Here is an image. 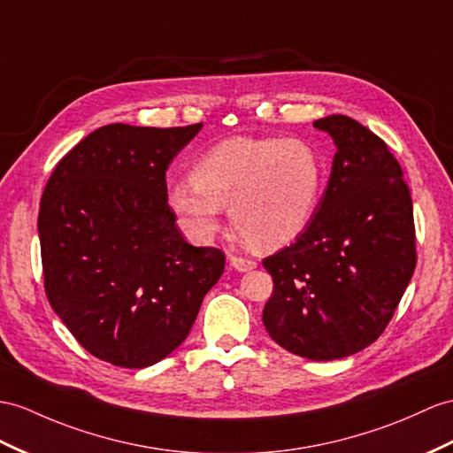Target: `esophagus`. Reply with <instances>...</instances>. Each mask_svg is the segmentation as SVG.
Wrapping results in <instances>:
<instances>
[{
	"label": "esophagus",
	"instance_id": "obj_1",
	"mask_svg": "<svg viewBox=\"0 0 453 453\" xmlns=\"http://www.w3.org/2000/svg\"><path fill=\"white\" fill-rule=\"evenodd\" d=\"M230 265L240 273L244 271H251L257 267V261L256 259H250V257H242V256H230Z\"/></svg>",
	"mask_w": 453,
	"mask_h": 453
}]
</instances>
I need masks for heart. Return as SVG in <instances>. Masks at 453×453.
<instances>
[{
	"instance_id": "heart-1",
	"label": "heart",
	"mask_w": 453,
	"mask_h": 453,
	"mask_svg": "<svg viewBox=\"0 0 453 453\" xmlns=\"http://www.w3.org/2000/svg\"><path fill=\"white\" fill-rule=\"evenodd\" d=\"M323 161L313 146L279 138H228L194 163L190 180L169 190V205L182 230L209 240L219 213L253 250L271 251L300 236L323 192Z\"/></svg>"
}]
</instances>
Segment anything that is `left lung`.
Returning <instances> with one entry per match:
<instances>
[{
    "mask_svg": "<svg viewBox=\"0 0 453 453\" xmlns=\"http://www.w3.org/2000/svg\"><path fill=\"white\" fill-rule=\"evenodd\" d=\"M336 143L315 215L294 244L263 259L273 294L263 325L284 349L333 361L388 326L415 265L413 202L386 142L346 115L313 123Z\"/></svg>",
    "mask_w": 453,
    "mask_h": 453,
    "instance_id": "8db88e82",
    "label": "left lung"
}]
</instances>
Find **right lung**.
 Listing matches in <instances>:
<instances>
[{"instance_id":"obj_1","label":"right lung","mask_w":453,"mask_h":453,"mask_svg":"<svg viewBox=\"0 0 453 453\" xmlns=\"http://www.w3.org/2000/svg\"><path fill=\"white\" fill-rule=\"evenodd\" d=\"M200 128L102 127L43 188L46 296L76 342L111 365L143 369L167 357L225 271L219 248L182 238L167 202L165 173Z\"/></svg>"}]
</instances>
